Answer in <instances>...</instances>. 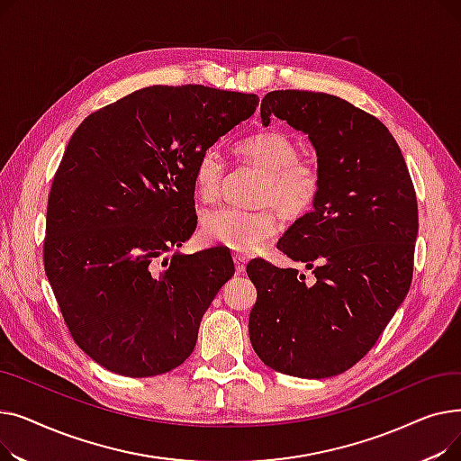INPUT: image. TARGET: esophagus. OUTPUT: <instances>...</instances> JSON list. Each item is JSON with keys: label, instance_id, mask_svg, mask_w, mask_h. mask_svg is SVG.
I'll use <instances>...</instances> for the list:
<instances>
[{"label": "esophagus", "instance_id": "esophagus-1", "mask_svg": "<svg viewBox=\"0 0 461 461\" xmlns=\"http://www.w3.org/2000/svg\"><path fill=\"white\" fill-rule=\"evenodd\" d=\"M233 263H235L237 275H243L247 271V259L243 256H233Z\"/></svg>", "mask_w": 461, "mask_h": 461}]
</instances>
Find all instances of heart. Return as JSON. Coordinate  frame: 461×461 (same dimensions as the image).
Masks as SVG:
<instances>
[{
    "mask_svg": "<svg viewBox=\"0 0 461 461\" xmlns=\"http://www.w3.org/2000/svg\"><path fill=\"white\" fill-rule=\"evenodd\" d=\"M239 155L265 172L258 190L256 209L222 205L211 209L202 218L205 243L233 252L250 254L271 239L278 230L275 207L285 218H301L316 205L321 192V172L318 164L299 158L295 141L284 132L267 131L245 138L237 148ZM226 174L222 153L205 149L194 166V188L202 200H214Z\"/></svg>",
    "mask_w": 461,
    "mask_h": 461,
    "instance_id": "1",
    "label": "heart"
}]
</instances>
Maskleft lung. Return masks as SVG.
<instances>
[{"label": "left lung", "instance_id": "obj_1", "mask_svg": "<svg viewBox=\"0 0 461 461\" xmlns=\"http://www.w3.org/2000/svg\"><path fill=\"white\" fill-rule=\"evenodd\" d=\"M308 134L321 192L278 249L316 276L254 259L258 289L249 332L269 368L304 379L344 374L365 357L403 303L413 278L417 194L396 140L381 121L340 96L271 91L261 121Z\"/></svg>", "mask_w": 461, "mask_h": 461}]
</instances>
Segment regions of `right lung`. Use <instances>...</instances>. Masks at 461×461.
<instances>
[{"instance_id":"obj_1","label":"right lung","mask_w":461,"mask_h":461,"mask_svg":"<svg viewBox=\"0 0 461 461\" xmlns=\"http://www.w3.org/2000/svg\"><path fill=\"white\" fill-rule=\"evenodd\" d=\"M256 95L151 86L87 115L46 209L44 271L72 340L103 368H177L235 273L230 252L174 254L196 230L194 166L258 106Z\"/></svg>"}]
</instances>
